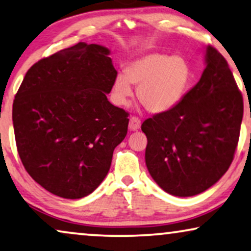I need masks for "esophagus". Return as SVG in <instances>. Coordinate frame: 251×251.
Here are the masks:
<instances>
[{
	"mask_svg": "<svg viewBox=\"0 0 251 251\" xmlns=\"http://www.w3.org/2000/svg\"><path fill=\"white\" fill-rule=\"evenodd\" d=\"M140 126H141V120H140V118H138V117H134V116L129 118L128 127L131 131H138V129L140 128Z\"/></svg>",
	"mask_w": 251,
	"mask_h": 251,
	"instance_id": "1",
	"label": "esophagus"
}]
</instances>
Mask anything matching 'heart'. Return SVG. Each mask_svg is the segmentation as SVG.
<instances>
[{
	"label": "heart",
	"mask_w": 251,
	"mask_h": 251,
	"mask_svg": "<svg viewBox=\"0 0 251 251\" xmlns=\"http://www.w3.org/2000/svg\"><path fill=\"white\" fill-rule=\"evenodd\" d=\"M189 78V66L182 57L150 52L126 66L125 75L116 76L113 99L117 104H127L132 83L138 86L136 96L148 111L165 112L182 98Z\"/></svg>",
	"instance_id": "obj_1"
}]
</instances>
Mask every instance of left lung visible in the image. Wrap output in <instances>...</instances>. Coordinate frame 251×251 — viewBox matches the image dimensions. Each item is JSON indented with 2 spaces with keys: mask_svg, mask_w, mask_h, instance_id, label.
I'll return each mask as SVG.
<instances>
[{
  "mask_svg": "<svg viewBox=\"0 0 251 251\" xmlns=\"http://www.w3.org/2000/svg\"><path fill=\"white\" fill-rule=\"evenodd\" d=\"M243 116V98L226 59L206 48L200 81L172 109L142 123L146 164L166 193L180 198L204 192L232 164Z\"/></svg>",
  "mask_w": 251,
  "mask_h": 251,
  "instance_id": "obj_1",
  "label": "left lung"
}]
</instances>
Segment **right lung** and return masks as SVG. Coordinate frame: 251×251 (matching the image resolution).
Returning a JSON list of instances; mask_svg holds the SVG:
<instances>
[{
  "mask_svg": "<svg viewBox=\"0 0 251 251\" xmlns=\"http://www.w3.org/2000/svg\"><path fill=\"white\" fill-rule=\"evenodd\" d=\"M109 49L79 42L33 64L13 100L17 150L53 195L81 199L108 175L129 113L111 104L117 71Z\"/></svg>",
  "mask_w": 251,
  "mask_h": 251,
  "instance_id": "right-lung-1",
  "label": "right lung"
}]
</instances>
